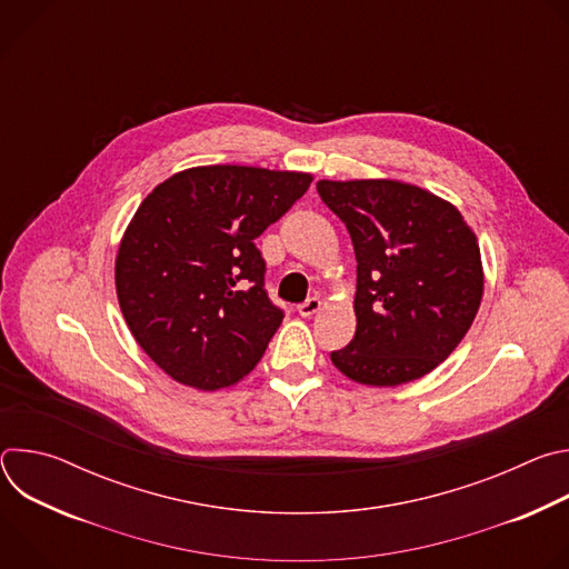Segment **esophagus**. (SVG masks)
Here are the masks:
<instances>
[{
	"label": "esophagus",
	"mask_w": 569,
	"mask_h": 569,
	"mask_svg": "<svg viewBox=\"0 0 569 569\" xmlns=\"http://www.w3.org/2000/svg\"><path fill=\"white\" fill-rule=\"evenodd\" d=\"M321 308V301H319V297H310V299H306L299 308H297V312L301 315V317H312L317 310Z\"/></svg>",
	"instance_id": "obj_1"
}]
</instances>
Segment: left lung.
I'll return each mask as SVG.
<instances>
[{"mask_svg": "<svg viewBox=\"0 0 569 569\" xmlns=\"http://www.w3.org/2000/svg\"><path fill=\"white\" fill-rule=\"evenodd\" d=\"M358 261L356 336L333 351L351 380L396 387L423 378L463 340L483 270L475 231L455 204L398 180H319Z\"/></svg>", "mask_w": 569, "mask_h": 569, "instance_id": "8db88e82", "label": "left lung"}]
</instances>
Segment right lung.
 Masks as SVG:
<instances>
[{"mask_svg": "<svg viewBox=\"0 0 569 569\" xmlns=\"http://www.w3.org/2000/svg\"><path fill=\"white\" fill-rule=\"evenodd\" d=\"M310 173L196 167L157 184L117 252L121 312L137 345L173 380L231 387L263 358L283 310L254 246L310 187Z\"/></svg>", "mask_w": 569, "mask_h": 569, "instance_id": "1", "label": "right lung"}]
</instances>
